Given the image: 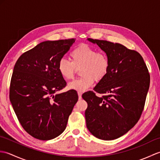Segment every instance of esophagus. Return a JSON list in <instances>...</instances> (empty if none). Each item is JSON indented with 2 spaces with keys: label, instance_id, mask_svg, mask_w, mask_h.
Wrapping results in <instances>:
<instances>
[{
  "label": "esophagus",
  "instance_id": "1",
  "mask_svg": "<svg viewBox=\"0 0 160 160\" xmlns=\"http://www.w3.org/2000/svg\"><path fill=\"white\" fill-rule=\"evenodd\" d=\"M78 97H79V99H81V98H82V93L81 92V91H78Z\"/></svg>",
  "mask_w": 160,
  "mask_h": 160
}]
</instances>
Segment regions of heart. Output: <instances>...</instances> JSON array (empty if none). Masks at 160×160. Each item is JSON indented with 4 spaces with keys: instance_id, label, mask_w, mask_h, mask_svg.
I'll list each match as a JSON object with an SVG mask.
<instances>
[{
    "instance_id": "obj_1",
    "label": "heart",
    "mask_w": 160,
    "mask_h": 160,
    "mask_svg": "<svg viewBox=\"0 0 160 160\" xmlns=\"http://www.w3.org/2000/svg\"><path fill=\"white\" fill-rule=\"evenodd\" d=\"M71 61L62 58L58 64L60 76L66 80L73 79L77 69H80V78L68 84L70 89L86 91L94 83L99 82L107 76L110 68V60L107 53L87 44H81L70 53Z\"/></svg>"
}]
</instances>
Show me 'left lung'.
Listing matches in <instances>:
<instances>
[{
  "mask_svg": "<svg viewBox=\"0 0 160 160\" xmlns=\"http://www.w3.org/2000/svg\"><path fill=\"white\" fill-rule=\"evenodd\" d=\"M88 40L96 43L107 53L110 68L94 91L82 96L88 104L87 127L98 139L115 140L140 120L150 85V74L143 58L136 51L107 40Z\"/></svg>",
  "mask_w": 160,
  "mask_h": 160,
  "instance_id": "1",
  "label": "left lung"
}]
</instances>
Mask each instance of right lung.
<instances>
[{
	"label": "right lung",
	"mask_w": 160,
	"mask_h": 160,
	"mask_svg": "<svg viewBox=\"0 0 160 160\" xmlns=\"http://www.w3.org/2000/svg\"><path fill=\"white\" fill-rule=\"evenodd\" d=\"M75 40L40 42L23 53L13 67L9 100L22 128L34 138L49 140L60 135L78 102L76 90L53 95L67 85L58 64Z\"/></svg>",
	"instance_id": "obj_1"
}]
</instances>
